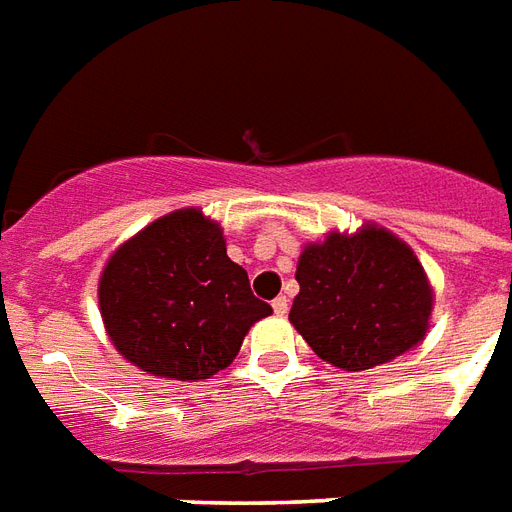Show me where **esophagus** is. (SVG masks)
<instances>
[{
	"label": "esophagus",
	"mask_w": 512,
	"mask_h": 512,
	"mask_svg": "<svg viewBox=\"0 0 512 512\" xmlns=\"http://www.w3.org/2000/svg\"><path fill=\"white\" fill-rule=\"evenodd\" d=\"M272 310H275V315H286L288 313V299L286 297L275 299V302H272Z\"/></svg>",
	"instance_id": "1"
}]
</instances>
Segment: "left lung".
<instances>
[{"mask_svg":"<svg viewBox=\"0 0 512 512\" xmlns=\"http://www.w3.org/2000/svg\"><path fill=\"white\" fill-rule=\"evenodd\" d=\"M297 283L288 321L340 370H372L426 337L434 297L424 267L375 224L305 245Z\"/></svg>","mask_w":512,"mask_h":512,"instance_id":"left-lung-1","label":"left lung"}]
</instances>
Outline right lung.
<instances>
[{"label": "right lung", "instance_id": "add662e5", "mask_svg": "<svg viewBox=\"0 0 512 512\" xmlns=\"http://www.w3.org/2000/svg\"><path fill=\"white\" fill-rule=\"evenodd\" d=\"M99 310L124 359L172 380L229 367L248 329L272 313L226 256L224 229L197 207L161 215L110 256Z\"/></svg>", "mask_w": 512, "mask_h": 512}]
</instances>
